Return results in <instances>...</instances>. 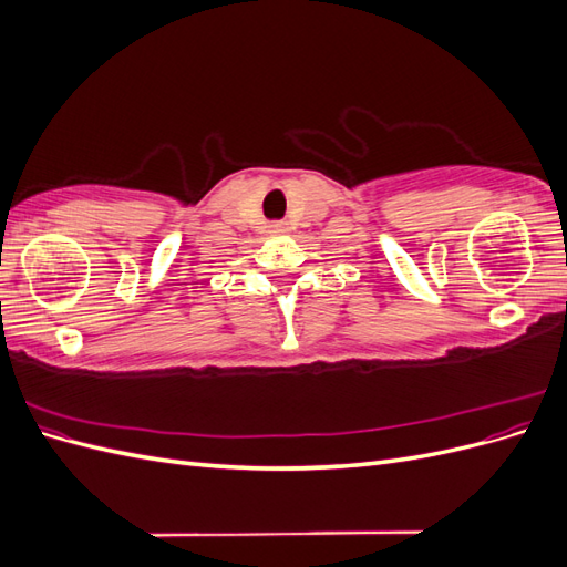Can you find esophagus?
I'll return each mask as SVG.
<instances>
[{
  "label": "esophagus",
  "mask_w": 567,
  "mask_h": 567,
  "mask_svg": "<svg viewBox=\"0 0 567 567\" xmlns=\"http://www.w3.org/2000/svg\"><path fill=\"white\" fill-rule=\"evenodd\" d=\"M271 234H281L284 231V221H274V225H269Z\"/></svg>",
  "instance_id": "1"
}]
</instances>
